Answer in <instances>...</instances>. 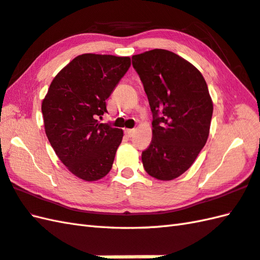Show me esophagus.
<instances>
[{
    "mask_svg": "<svg viewBox=\"0 0 260 260\" xmlns=\"http://www.w3.org/2000/svg\"><path fill=\"white\" fill-rule=\"evenodd\" d=\"M125 133L128 137H132L135 133V129H125Z\"/></svg>",
    "mask_w": 260,
    "mask_h": 260,
    "instance_id": "1",
    "label": "esophagus"
}]
</instances>
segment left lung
Wrapping results in <instances>:
<instances>
[{
  "label": "left lung",
  "mask_w": 260,
  "mask_h": 260,
  "mask_svg": "<svg viewBox=\"0 0 260 260\" xmlns=\"http://www.w3.org/2000/svg\"><path fill=\"white\" fill-rule=\"evenodd\" d=\"M153 114L151 144L142 153L147 174L161 181L179 178L206 145L213 103L194 66L164 49L132 57Z\"/></svg>",
  "instance_id": "left-lung-1"
}]
</instances>
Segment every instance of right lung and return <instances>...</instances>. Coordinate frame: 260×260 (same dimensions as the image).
Returning a JSON list of instances; mask_svg holds the SVG:
<instances>
[{
	"mask_svg": "<svg viewBox=\"0 0 260 260\" xmlns=\"http://www.w3.org/2000/svg\"><path fill=\"white\" fill-rule=\"evenodd\" d=\"M131 67L129 57L84 53L59 71L41 110L49 142L66 168L84 181L107 175L123 131L98 118L106 99Z\"/></svg>",
	"mask_w": 260,
	"mask_h": 260,
	"instance_id": "add662e5",
	"label": "right lung"
}]
</instances>
